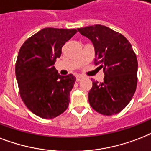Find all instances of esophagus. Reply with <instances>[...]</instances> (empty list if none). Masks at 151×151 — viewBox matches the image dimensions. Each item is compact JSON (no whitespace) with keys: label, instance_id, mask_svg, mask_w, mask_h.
I'll list each match as a JSON object with an SVG mask.
<instances>
[{"label":"esophagus","instance_id":"1","mask_svg":"<svg viewBox=\"0 0 151 151\" xmlns=\"http://www.w3.org/2000/svg\"><path fill=\"white\" fill-rule=\"evenodd\" d=\"M76 79H77V81H80L82 79V77L81 75H78L77 76V78H76Z\"/></svg>","mask_w":151,"mask_h":151}]
</instances>
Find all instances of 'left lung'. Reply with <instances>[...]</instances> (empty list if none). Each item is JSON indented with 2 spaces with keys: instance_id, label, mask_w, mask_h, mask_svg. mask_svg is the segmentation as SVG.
<instances>
[{
  "instance_id": "1",
  "label": "left lung",
  "mask_w": 151,
  "mask_h": 151,
  "mask_svg": "<svg viewBox=\"0 0 151 151\" xmlns=\"http://www.w3.org/2000/svg\"><path fill=\"white\" fill-rule=\"evenodd\" d=\"M95 48L94 64L103 68V82L93 80L88 92L91 107L104 116L119 113L126 108L136 90L138 61L129 41L104 25L78 28Z\"/></svg>"
}]
</instances>
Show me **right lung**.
Segmentation results:
<instances>
[{
    "instance_id": "1",
    "label": "right lung",
    "mask_w": 151,
    "mask_h": 151,
    "mask_svg": "<svg viewBox=\"0 0 151 151\" xmlns=\"http://www.w3.org/2000/svg\"><path fill=\"white\" fill-rule=\"evenodd\" d=\"M77 32L46 27L28 38L19 49L15 67L19 95L27 109L41 118H55L69 106L76 78L58 74L54 65L63 45Z\"/></svg>"
}]
</instances>
